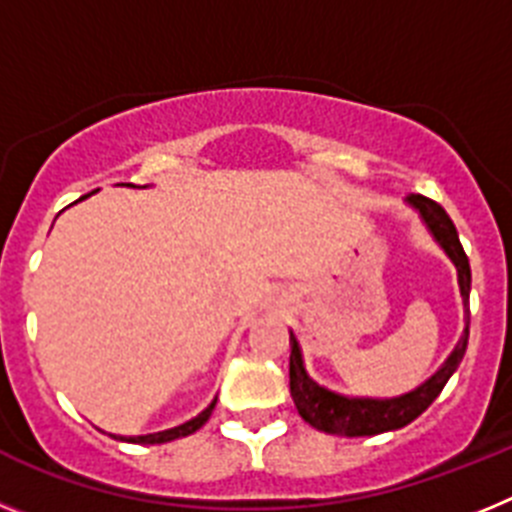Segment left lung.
Instances as JSON below:
<instances>
[{
    "mask_svg": "<svg viewBox=\"0 0 512 512\" xmlns=\"http://www.w3.org/2000/svg\"><path fill=\"white\" fill-rule=\"evenodd\" d=\"M408 200L410 205L423 215L425 225L431 228V233L436 235V241L441 243L443 251L449 253V259L456 264L461 297H464V305L469 307L472 269H469L467 253L461 248L454 220H451L449 212L443 210V207L438 205L436 200H431V197L410 194ZM467 343L469 323L467 330H464V336H461L459 346H456L454 354L449 356V361H446L428 382L420 384L418 390L410 392V395L395 397V400H359V397L336 395V392L325 390V387L312 382V379L307 377L305 366H302V354L300 346H297V338L289 333V346H292V354H289V392H292V400H295V408L297 413L302 415V420L323 433H336V436L354 438L377 436V433L384 431H397L402 425L413 423V420L418 418L420 413H425L428 405L441 395V390L446 387L451 374L459 369L461 359H464V351H467Z\"/></svg>",
    "mask_w": 512,
    "mask_h": 512,
    "instance_id": "left-lung-1",
    "label": "left lung"
}]
</instances>
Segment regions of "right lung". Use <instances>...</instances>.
Wrapping results in <instances>:
<instances>
[{"mask_svg":"<svg viewBox=\"0 0 512 512\" xmlns=\"http://www.w3.org/2000/svg\"><path fill=\"white\" fill-rule=\"evenodd\" d=\"M212 410H215V402H212V405L205 410V413H200L194 420H189V423L179 425V428H171V431H164V433H151V436L120 438V441H130V443H166V441H174V438L189 436V433L200 431L202 425L207 423V418H210V415H212Z\"/></svg>","mask_w":512,"mask_h":512,"instance_id":"add662e5","label":"right lung"}]
</instances>
